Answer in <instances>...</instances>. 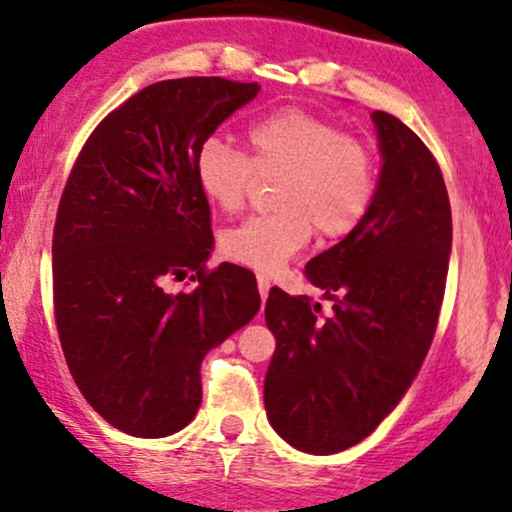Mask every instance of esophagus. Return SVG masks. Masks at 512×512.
Here are the masks:
<instances>
[{
	"label": "esophagus",
	"mask_w": 512,
	"mask_h": 512,
	"mask_svg": "<svg viewBox=\"0 0 512 512\" xmlns=\"http://www.w3.org/2000/svg\"><path fill=\"white\" fill-rule=\"evenodd\" d=\"M269 286H272V281H269V276L264 274V272H260L257 274V291H260V298H262V303L267 301V293H269Z\"/></svg>",
	"instance_id": "34e87169"
}]
</instances>
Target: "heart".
<instances>
[{
  "mask_svg": "<svg viewBox=\"0 0 512 512\" xmlns=\"http://www.w3.org/2000/svg\"><path fill=\"white\" fill-rule=\"evenodd\" d=\"M250 156L211 134L197 146L195 178L211 204L236 214L257 178H276L272 214L250 216L221 238L223 255L274 272L317 233L339 240L366 219L378 192L373 149L337 122L303 108H281L248 127Z\"/></svg>",
  "mask_w": 512,
  "mask_h": 512,
  "instance_id": "b5f03b06",
  "label": "heart"
}]
</instances>
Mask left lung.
I'll list each match as a JSON object with an SVG mask.
<instances>
[{
    "label": "left lung",
    "instance_id": "left-lung-1",
    "mask_svg": "<svg viewBox=\"0 0 512 512\" xmlns=\"http://www.w3.org/2000/svg\"><path fill=\"white\" fill-rule=\"evenodd\" d=\"M380 170L366 219L305 264L334 301L322 320L308 296L269 291L276 351L264 378L269 424L286 443L332 455L361 443L397 407L431 349L452 248L443 173L395 115L375 110Z\"/></svg>",
    "mask_w": 512,
    "mask_h": 512
}]
</instances>
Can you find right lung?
Here are the masks:
<instances>
[{
    "label": "right lung",
    "mask_w": 512,
    "mask_h": 512,
    "mask_svg": "<svg viewBox=\"0 0 512 512\" xmlns=\"http://www.w3.org/2000/svg\"><path fill=\"white\" fill-rule=\"evenodd\" d=\"M260 86L221 76L158 81L108 113L64 185L52 233L55 322L86 402L137 438L195 419L202 358L260 310L255 274L207 267L211 211L197 146ZM193 272L192 292L162 284Z\"/></svg>",
    "instance_id": "obj_1"
}]
</instances>
